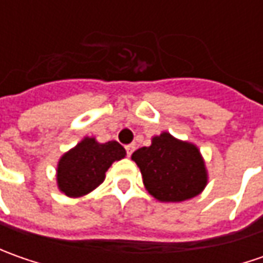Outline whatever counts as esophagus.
<instances>
[{
  "mask_svg": "<svg viewBox=\"0 0 263 263\" xmlns=\"http://www.w3.org/2000/svg\"><path fill=\"white\" fill-rule=\"evenodd\" d=\"M135 149H136V145L135 143H130V145H127L126 146V152H127V157H130L133 152H135Z\"/></svg>",
  "mask_w": 263,
  "mask_h": 263,
  "instance_id": "34e87169",
  "label": "esophagus"
}]
</instances>
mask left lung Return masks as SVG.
<instances>
[{"label": "left lung", "mask_w": 263, "mask_h": 263, "mask_svg": "<svg viewBox=\"0 0 263 263\" xmlns=\"http://www.w3.org/2000/svg\"><path fill=\"white\" fill-rule=\"evenodd\" d=\"M132 159L140 168L147 192L161 202H183L206 186V168L199 149L167 132L154 137L151 146L133 152Z\"/></svg>", "instance_id": "1"}]
</instances>
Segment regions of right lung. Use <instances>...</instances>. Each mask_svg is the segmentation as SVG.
<instances>
[{"instance_id":"right-lung-1","label":"right lung","mask_w":263,"mask_h":263,"mask_svg":"<svg viewBox=\"0 0 263 263\" xmlns=\"http://www.w3.org/2000/svg\"><path fill=\"white\" fill-rule=\"evenodd\" d=\"M124 157L126 149L118 142L98 143L93 137H85L60 159L58 189L70 197L85 196L104 181L111 164Z\"/></svg>"}]
</instances>
